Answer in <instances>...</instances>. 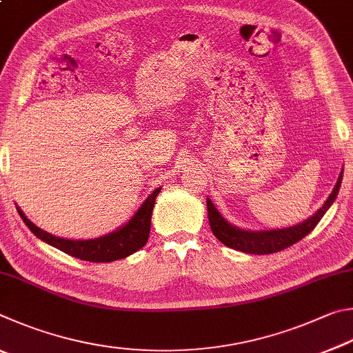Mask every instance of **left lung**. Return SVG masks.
I'll use <instances>...</instances> for the list:
<instances>
[{
    "instance_id": "1",
    "label": "left lung",
    "mask_w": 353,
    "mask_h": 353,
    "mask_svg": "<svg viewBox=\"0 0 353 353\" xmlns=\"http://www.w3.org/2000/svg\"><path fill=\"white\" fill-rule=\"evenodd\" d=\"M343 172L339 173L338 181L333 188L332 194L325 203L321 206L312 217H308L305 221L299 225L283 228V230H270V231H246L240 230V228L231 225L230 221L221 217L219 209L214 206V203L206 199L208 205V217L209 225L214 236L217 237L221 243L230 246L232 250L248 252V254H271V252H277L288 248V246L299 242L304 239L308 232L314 230V226L319 223V220L324 217V214L329 211V208L336 200V195L339 192V186H341Z\"/></svg>"
}]
</instances>
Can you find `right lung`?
<instances>
[{
  "label": "right lung",
  "mask_w": 353,
  "mask_h": 353,
  "mask_svg": "<svg viewBox=\"0 0 353 353\" xmlns=\"http://www.w3.org/2000/svg\"><path fill=\"white\" fill-rule=\"evenodd\" d=\"M161 188L154 189L153 192L147 196L145 201L142 203L141 208L134 212L125 225L121 226L119 230L107 234L103 237L90 239V240H70L55 237L52 234L40 230L30 221L20 208L17 206V211L20 214L24 223L34 232V236L39 237L43 242L54 246L60 251L66 252L72 257H77L80 261L86 262H113L119 259H125L133 252L139 251L142 246L147 243L148 234H150L152 223V211L154 206Z\"/></svg>",
  "instance_id": "obj_1"
}]
</instances>
